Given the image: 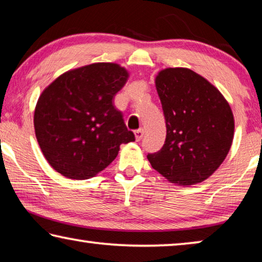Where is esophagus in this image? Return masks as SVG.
<instances>
[{
	"label": "esophagus",
	"instance_id": "1",
	"mask_svg": "<svg viewBox=\"0 0 262 262\" xmlns=\"http://www.w3.org/2000/svg\"><path fill=\"white\" fill-rule=\"evenodd\" d=\"M134 135H135V140L136 141H140L142 137H143L144 135V130L142 129V128H140V129H137L134 132Z\"/></svg>",
	"mask_w": 262,
	"mask_h": 262
}]
</instances>
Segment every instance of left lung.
I'll return each mask as SVG.
<instances>
[{
    "mask_svg": "<svg viewBox=\"0 0 262 262\" xmlns=\"http://www.w3.org/2000/svg\"><path fill=\"white\" fill-rule=\"evenodd\" d=\"M164 111L166 140L151 166L170 183H202L224 162L231 148L234 118L219 89L188 68L162 69L155 78Z\"/></svg>",
    "mask_w": 262,
    "mask_h": 262,
    "instance_id": "1",
    "label": "left lung"
}]
</instances>
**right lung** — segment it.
Wrapping results in <instances>:
<instances>
[{
  "mask_svg": "<svg viewBox=\"0 0 262 262\" xmlns=\"http://www.w3.org/2000/svg\"><path fill=\"white\" fill-rule=\"evenodd\" d=\"M128 77L120 64L97 62L70 69L43 89L34 108V132L56 172L90 179L114 161L122 143L135 141L113 104Z\"/></svg>",
  "mask_w": 262,
  "mask_h": 262,
  "instance_id": "right-lung-1",
  "label": "right lung"
}]
</instances>
